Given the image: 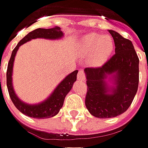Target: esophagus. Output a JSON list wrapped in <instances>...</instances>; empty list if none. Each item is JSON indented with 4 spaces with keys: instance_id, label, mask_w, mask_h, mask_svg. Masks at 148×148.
I'll return each mask as SVG.
<instances>
[{
    "instance_id": "1",
    "label": "esophagus",
    "mask_w": 148,
    "mask_h": 148,
    "mask_svg": "<svg viewBox=\"0 0 148 148\" xmlns=\"http://www.w3.org/2000/svg\"><path fill=\"white\" fill-rule=\"evenodd\" d=\"M78 79L80 81H84L85 79V74L83 69H79V73H78V76H77Z\"/></svg>"
}]
</instances>
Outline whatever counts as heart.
<instances>
[{
  "mask_svg": "<svg viewBox=\"0 0 148 148\" xmlns=\"http://www.w3.org/2000/svg\"><path fill=\"white\" fill-rule=\"evenodd\" d=\"M114 48L113 40L108 35L99 36L90 33L81 40L79 50L81 54L88 55V63L94 67L103 65L112 54Z\"/></svg>",
  "mask_w": 148,
  "mask_h": 148,
  "instance_id": "obj_1",
  "label": "heart"
}]
</instances>
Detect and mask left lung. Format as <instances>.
<instances>
[{"label":"left lung","mask_w":148,"mask_h":148,"mask_svg":"<svg viewBox=\"0 0 148 148\" xmlns=\"http://www.w3.org/2000/svg\"><path fill=\"white\" fill-rule=\"evenodd\" d=\"M108 31L114 40L115 54L101 67L84 69L88 87L85 105L99 119L114 118L127 111L139 82V59L132 41L114 30ZM108 77L114 83L112 87L106 82Z\"/></svg>","instance_id":"1"}]
</instances>
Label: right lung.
I'll return each instance as SVG.
<instances>
[{
    "mask_svg": "<svg viewBox=\"0 0 148 148\" xmlns=\"http://www.w3.org/2000/svg\"><path fill=\"white\" fill-rule=\"evenodd\" d=\"M64 36L61 29L58 26L51 28V29H36L28 35L25 36L21 41L17 44L16 48L13 49L12 54L10 56V60L7 66V72H6V85L8 88L9 95L10 99L16 108L25 115L34 118V119H48L55 116L60 112V108L63 107V103L65 99V96L71 90L74 83L77 79V74L78 70H75L66 76L60 84L56 87L54 92L44 102H41L38 104H27L22 102L17 96L14 91L13 85H12V70H13V64L15 60V56L19 47L26 43L27 41L31 40L32 39L36 38H44L49 40H57L60 39Z\"/></svg>",
    "mask_w": 148,
    "mask_h": 148,
    "instance_id": "obj_1",
    "label": "right lung"
}]
</instances>
